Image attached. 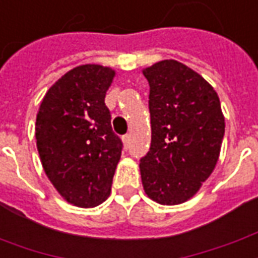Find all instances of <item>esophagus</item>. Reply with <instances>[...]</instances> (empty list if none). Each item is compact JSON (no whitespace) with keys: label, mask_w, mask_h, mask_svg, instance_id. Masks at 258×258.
<instances>
[{"label":"esophagus","mask_w":258,"mask_h":258,"mask_svg":"<svg viewBox=\"0 0 258 258\" xmlns=\"http://www.w3.org/2000/svg\"><path fill=\"white\" fill-rule=\"evenodd\" d=\"M130 141H131V137H130L128 134L122 137V144H124V147H125V148H128L130 147Z\"/></svg>","instance_id":"34e87169"}]
</instances>
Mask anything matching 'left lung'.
<instances>
[{"instance_id":"left-lung-1","label":"left lung","mask_w":258,"mask_h":258,"mask_svg":"<svg viewBox=\"0 0 258 258\" xmlns=\"http://www.w3.org/2000/svg\"><path fill=\"white\" fill-rule=\"evenodd\" d=\"M143 75L150 83L151 114V147L140 162L144 190L159 205H179L213 172L225 115L215 89L183 63L161 60Z\"/></svg>"}]
</instances>
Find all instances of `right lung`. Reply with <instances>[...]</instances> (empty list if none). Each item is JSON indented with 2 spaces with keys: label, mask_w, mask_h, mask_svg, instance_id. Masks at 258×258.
<instances>
[{
  "label": "right lung",
  "mask_w": 258,
  "mask_h": 258,
  "mask_svg": "<svg viewBox=\"0 0 258 258\" xmlns=\"http://www.w3.org/2000/svg\"><path fill=\"white\" fill-rule=\"evenodd\" d=\"M115 70L76 66L49 87L35 122L43 171L64 201L94 208L111 192L121 140L104 99Z\"/></svg>",
  "instance_id": "obj_1"
}]
</instances>
